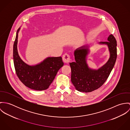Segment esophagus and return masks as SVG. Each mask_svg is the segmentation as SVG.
<instances>
[{
	"label": "esophagus",
	"instance_id": "obj_1",
	"mask_svg": "<svg viewBox=\"0 0 130 130\" xmlns=\"http://www.w3.org/2000/svg\"><path fill=\"white\" fill-rule=\"evenodd\" d=\"M62 60L65 63H68L71 60V57L68 54H65L62 56Z\"/></svg>",
	"mask_w": 130,
	"mask_h": 130
}]
</instances>
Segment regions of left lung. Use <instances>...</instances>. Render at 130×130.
Instances as JSON below:
<instances>
[{
    "label": "left lung",
    "instance_id": "1",
    "mask_svg": "<svg viewBox=\"0 0 130 130\" xmlns=\"http://www.w3.org/2000/svg\"><path fill=\"white\" fill-rule=\"evenodd\" d=\"M106 44L110 52L108 61L98 70L90 68L87 62V57L90 52L89 45L83 46L74 52L75 62H70L71 81L75 89L80 92L89 93L101 87L107 79L117 59V41L112 35L108 38V41L100 42Z\"/></svg>",
    "mask_w": 130,
    "mask_h": 130
}]
</instances>
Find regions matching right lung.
I'll return each instance as SVG.
<instances>
[{
  "mask_svg": "<svg viewBox=\"0 0 130 130\" xmlns=\"http://www.w3.org/2000/svg\"><path fill=\"white\" fill-rule=\"evenodd\" d=\"M17 32L13 44V62L19 79L27 87L37 91L46 90L53 82L58 70L63 66L62 58L48 57L40 63L29 66L24 62L18 51V34Z\"/></svg>",
  "mask_w": 130,
  "mask_h": 130,
  "instance_id": "right-lung-1",
  "label": "right lung"
}]
</instances>
